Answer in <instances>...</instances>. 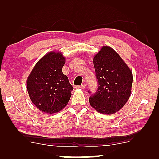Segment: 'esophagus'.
Segmentation results:
<instances>
[{"instance_id":"34e87169","label":"esophagus","mask_w":159,"mask_h":159,"mask_svg":"<svg viewBox=\"0 0 159 159\" xmlns=\"http://www.w3.org/2000/svg\"><path fill=\"white\" fill-rule=\"evenodd\" d=\"M85 87H86V86H85L84 84H83V85H81V86H75V88L77 89H85Z\"/></svg>"}]
</instances>
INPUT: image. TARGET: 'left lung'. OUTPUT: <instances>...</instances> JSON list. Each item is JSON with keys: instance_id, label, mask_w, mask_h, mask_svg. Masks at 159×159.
<instances>
[{"instance_id": "left-lung-1", "label": "left lung", "mask_w": 159, "mask_h": 159, "mask_svg": "<svg viewBox=\"0 0 159 159\" xmlns=\"http://www.w3.org/2000/svg\"><path fill=\"white\" fill-rule=\"evenodd\" d=\"M93 62L99 87L89 98V103L98 112L112 115L129 99L133 73L117 52L109 46H103Z\"/></svg>"}]
</instances>
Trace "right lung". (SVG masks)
I'll use <instances>...</instances> for the list:
<instances>
[{
  "label": "right lung",
  "mask_w": 159,
  "mask_h": 159,
  "mask_svg": "<svg viewBox=\"0 0 159 159\" xmlns=\"http://www.w3.org/2000/svg\"><path fill=\"white\" fill-rule=\"evenodd\" d=\"M65 62L61 52H48L37 62L28 76L29 96L40 111L54 114L68 104L73 88L62 73Z\"/></svg>",
  "instance_id": "right-lung-1"
}]
</instances>
